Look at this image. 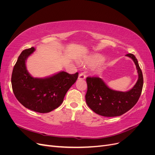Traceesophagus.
I'll use <instances>...</instances> for the list:
<instances>
[{
    "label": "esophagus",
    "mask_w": 155,
    "mask_h": 155,
    "mask_svg": "<svg viewBox=\"0 0 155 155\" xmlns=\"http://www.w3.org/2000/svg\"><path fill=\"white\" fill-rule=\"evenodd\" d=\"M85 78H86V76L83 73H81L79 75V77H78L79 79H85Z\"/></svg>",
    "instance_id": "obj_1"
}]
</instances>
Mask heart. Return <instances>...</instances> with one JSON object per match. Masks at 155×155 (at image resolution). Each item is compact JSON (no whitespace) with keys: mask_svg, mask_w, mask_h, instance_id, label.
<instances>
[{"mask_svg":"<svg viewBox=\"0 0 155 155\" xmlns=\"http://www.w3.org/2000/svg\"><path fill=\"white\" fill-rule=\"evenodd\" d=\"M104 61V58L101 56H96V57L92 59L93 64H100Z\"/></svg>","mask_w":155,"mask_h":155,"instance_id":"1","label":"heart"}]
</instances>
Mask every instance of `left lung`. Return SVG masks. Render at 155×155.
I'll return each instance as SVG.
<instances>
[{
	"mask_svg": "<svg viewBox=\"0 0 155 155\" xmlns=\"http://www.w3.org/2000/svg\"><path fill=\"white\" fill-rule=\"evenodd\" d=\"M133 60L138 74L137 83L130 90L121 92L108 87L98 77L87 78V104L96 114L105 117H114L124 114L136 105L141 95L143 79L137 59L132 54H127Z\"/></svg>",
	"mask_w": 155,
	"mask_h": 155,
	"instance_id": "obj_1",
	"label": "left lung"
}]
</instances>
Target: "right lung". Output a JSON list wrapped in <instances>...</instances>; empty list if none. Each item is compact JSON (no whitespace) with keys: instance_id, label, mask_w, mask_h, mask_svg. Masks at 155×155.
I'll use <instances>...</instances> for the list:
<instances>
[{"instance_id":"right-lung-1","label":"right lung","mask_w":155,"mask_h":155,"mask_svg":"<svg viewBox=\"0 0 155 155\" xmlns=\"http://www.w3.org/2000/svg\"><path fill=\"white\" fill-rule=\"evenodd\" d=\"M35 50L31 47L23 50L13 67L12 85L15 96L26 108L46 113L62 104L69 88L76 81L78 72L70 74L61 71L45 78L32 77L26 67L27 58Z\"/></svg>"}]
</instances>
